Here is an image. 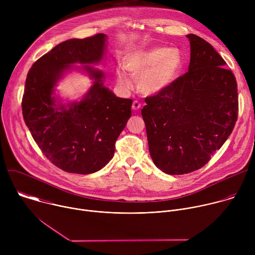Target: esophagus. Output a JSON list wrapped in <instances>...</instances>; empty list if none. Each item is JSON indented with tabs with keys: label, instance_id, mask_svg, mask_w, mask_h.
<instances>
[{
	"label": "esophagus",
	"instance_id": "esophagus-1",
	"mask_svg": "<svg viewBox=\"0 0 255 255\" xmlns=\"http://www.w3.org/2000/svg\"><path fill=\"white\" fill-rule=\"evenodd\" d=\"M141 107V104L138 102V101H134L133 104H132V109L133 110H138V109H140Z\"/></svg>",
	"mask_w": 255,
	"mask_h": 255
}]
</instances>
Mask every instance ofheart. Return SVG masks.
Listing matches in <instances>:
<instances>
[{"label": "heart", "instance_id": "b5f03b06", "mask_svg": "<svg viewBox=\"0 0 255 255\" xmlns=\"http://www.w3.org/2000/svg\"><path fill=\"white\" fill-rule=\"evenodd\" d=\"M183 56L177 49L158 47L133 53L126 61V67L139 79L140 89L155 94L165 89L176 77L183 66ZM117 83L123 89H131L132 78L124 70L117 71Z\"/></svg>", "mask_w": 255, "mask_h": 255}]
</instances>
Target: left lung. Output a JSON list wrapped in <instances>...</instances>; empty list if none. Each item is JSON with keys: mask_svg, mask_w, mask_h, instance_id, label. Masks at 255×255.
Returning <instances> with one entry per match:
<instances>
[{"mask_svg": "<svg viewBox=\"0 0 255 255\" xmlns=\"http://www.w3.org/2000/svg\"><path fill=\"white\" fill-rule=\"evenodd\" d=\"M189 71L145 98L141 111L154 164L168 174L203 167L232 133L238 117L235 76L213 46L189 34Z\"/></svg>", "mask_w": 255, "mask_h": 255, "instance_id": "obj_1", "label": "left lung"}]
</instances>
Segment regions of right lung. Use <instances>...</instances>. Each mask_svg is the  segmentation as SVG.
Masks as SVG:
<instances>
[{
    "label": "right lung",
    "instance_id": "1",
    "mask_svg": "<svg viewBox=\"0 0 255 255\" xmlns=\"http://www.w3.org/2000/svg\"><path fill=\"white\" fill-rule=\"evenodd\" d=\"M106 35L59 43L36 60L29 69L22 113L36 144L58 168L88 174L103 168L115 153V143L131 117V99L116 97L103 86V72L85 66L95 83L84 100L68 105L54 104L53 88L72 63L99 62Z\"/></svg>",
    "mask_w": 255,
    "mask_h": 255
}]
</instances>
